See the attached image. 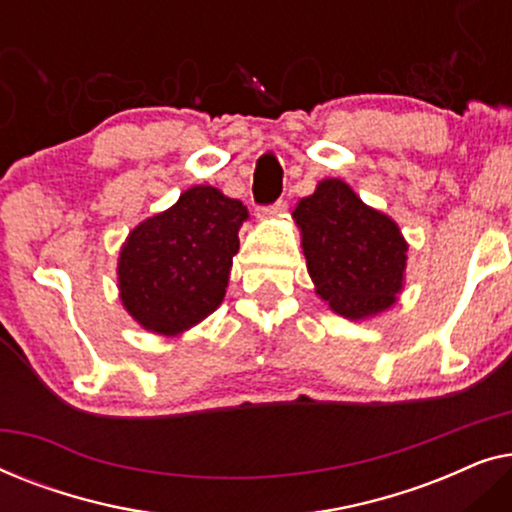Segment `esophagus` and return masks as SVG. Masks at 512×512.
Listing matches in <instances>:
<instances>
[{
	"instance_id": "esophagus-1",
	"label": "esophagus",
	"mask_w": 512,
	"mask_h": 512,
	"mask_svg": "<svg viewBox=\"0 0 512 512\" xmlns=\"http://www.w3.org/2000/svg\"><path fill=\"white\" fill-rule=\"evenodd\" d=\"M284 212H286V202L277 200L275 205H270V207H258L256 209V219L265 221V219H272V216H282Z\"/></svg>"
}]
</instances>
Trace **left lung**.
<instances>
[{
    "label": "left lung",
    "mask_w": 512,
    "mask_h": 512,
    "mask_svg": "<svg viewBox=\"0 0 512 512\" xmlns=\"http://www.w3.org/2000/svg\"><path fill=\"white\" fill-rule=\"evenodd\" d=\"M314 291L340 317L387 312L405 286L408 242L398 223L342 179H321L293 209Z\"/></svg>",
    "instance_id": "obj_1"
}]
</instances>
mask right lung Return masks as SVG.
<instances>
[{
  "instance_id": "obj_1",
  "label": "right lung",
  "mask_w": 512,
  "mask_h": 512,
  "mask_svg": "<svg viewBox=\"0 0 512 512\" xmlns=\"http://www.w3.org/2000/svg\"><path fill=\"white\" fill-rule=\"evenodd\" d=\"M240 200L191 186L170 209L144 219L118 251V298L144 331L174 338L226 298L242 223Z\"/></svg>"
}]
</instances>
